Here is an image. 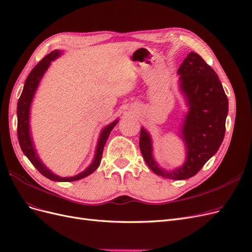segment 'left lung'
<instances>
[{
  "label": "left lung",
  "mask_w": 252,
  "mask_h": 252,
  "mask_svg": "<svg viewBox=\"0 0 252 252\" xmlns=\"http://www.w3.org/2000/svg\"><path fill=\"white\" fill-rule=\"evenodd\" d=\"M177 74L179 90L189 107L179 132L187 151L184 163L171 171L162 169L153 157L151 135L143 126L139 145L147 166L157 175L183 180L194 176L220 149L224 138L228 101L217 74L198 53H189Z\"/></svg>",
  "instance_id": "obj_1"
}]
</instances>
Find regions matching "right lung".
Wrapping results in <instances>:
<instances>
[{"mask_svg":"<svg viewBox=\"0 0 252 252\" xmlns=\"http://www.w3.org/2000/svg\"><path fill=\"white\" fill-rule=\"evenodd\" d=\"M61 56H62V51L59 49L51 51L40 63H38L36 67L29 74L24 86L23 93H21L17 103V137H18L20 148L25 153V156L30 159V161L34 165V167L43 175V176H45L46 178L52 181L71 182V181H76L89 176V175H91L93 172H94L97 168H99L101 159H102L104 146L108 140L109 135L111 133V130L117 125L118 118L115 119L111 124L106 126L102 129L99 140H97L94 159L91 165L81 173L75 175V176H72V177H61L59 175L54 174L51 170H49L44 165V163H43V161L38 156V152L36 150L34 141H32V134H31V127H30L31 105H32V99H34V95L36 94L38 86L40 84V81L43 76H44L47 69L49 68L50 63L53 62L54 60H57Z\"/></svg>","mask_w":252,"mask_h":252,"instance_id":"add662e5","label":"right lung"}]
</instances>
